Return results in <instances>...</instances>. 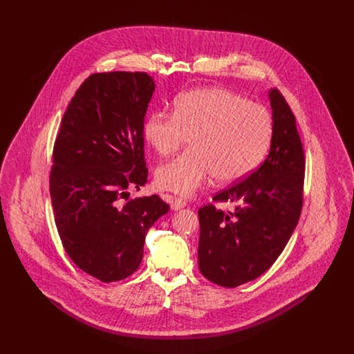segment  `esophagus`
<instances>
[{
    "label": "esophagus",
    "instance_id": "34e87169",
    "mask_svg": "<svg viewBox=\"0 0 354 354\" xmlns=\"http://www.w3.org/2000/svg\"><path fill=\"white\" fill-rule=\"evenodd\" d=\"M170 205H171V209L178 211V209L184 208L187 205V203L183 199H178V198H170Z\"/></svg>",
    "mask_w": 354,
    "mask_h": 354
}]
</instances>
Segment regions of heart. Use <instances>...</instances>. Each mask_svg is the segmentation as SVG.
I'll use <instances>...</instances> for the list:
<instances>
[{
    "label": "heart",
    "mask_w": 354,
    "mask_h": 354,
    "mask_svg": "<svg viewBox=\"0 0 354 354\" xmlns=\"http://www.w3.org/2000/svg\"><path fill=\"white\" fill-rule=\"evenodd\" d=\"M272 135L270 113L225 88H198L180 95L173 114L158 110L145 122V139L162 158L191 139V150L156 171L160 189L189 196L214 177L230 184L250 174Z\"/></svg>",
    "instance_id": "1"
}]
</instances>
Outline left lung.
<instances>
[{
    "label": "left lung",
    "mask_w": 354,
    "mask_h": 354,
    "mask_svg": "<svg viewBox=\"0 0 354 354\" xmlns=\"http://www.w3.org/2000/svg\"><path fill=\"white\" fill-rule=\"evenodd\" d=\"M272 138L266 160L247 178L212 201L199 214V270L208 281L236 288L266 272L286 247L303 208L305 158L296 117L278 90H270Z\"/></svg>",
    "instance_id": "left-lung-1"
}]
</instances>
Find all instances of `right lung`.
I'll use <instances>...</instances> for the list:
<instances>
[{
    "mask_svg": "<svg viewBox=\"0 0 354 354\" xmlns=\"http://www.w3.org/2000/svg\"><path fill=\"white\" fill-rule=\"evenodd\" d=\"M155 90L145 72L94 73L68 104L53 150L54 221L73 263L102 282L132 275L146 236L169 211L147 183L145 117Z\"/></svg>",
    "mask_w": 354,
    "mask_h": 354,
    "instance_id": "right-lung-1",
    "label": "right lung"
}]
</instances>
